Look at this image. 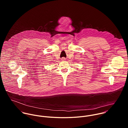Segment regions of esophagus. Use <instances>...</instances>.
Returning a JSON list of instances; mask_svg holds the SVG:
<instances>
[{
    "label": "esophagus",
    "mask_w": 128,
    "mask_h": 128,
    "mask_svg": "<svg viewBox=\"0 0 128 128\" xmlns=\"http://www.w3.org/2000/svg\"><path fill=\"white\" fill-rule=\"evenodd\" d=\"M63 60H65V59H63Z\"/></svg>",
    "instance_id": "1"
}]
</instances>
